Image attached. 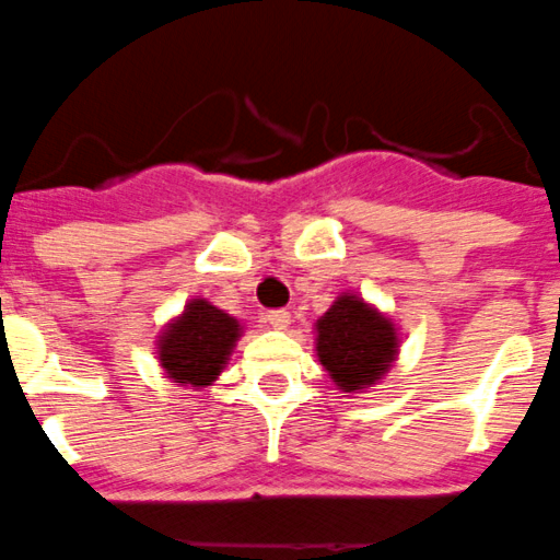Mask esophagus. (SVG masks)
Masks as SVG:
<instances>
[{"label": "esophagus", "instance_id": "obj_1", "mask_svg": "<svg viewBox=\"0 0 560 560\" xmlns=\"http://www.w3.org/2000/svg\"><path fill=\"white\" fill-rule=\"evenodd\" d=\"M266 325H269L271 330H289L291 314L289 311H269V314H266Z\"/></svg>", "mask_w": 560, "mask_h": 560}]
</instances>
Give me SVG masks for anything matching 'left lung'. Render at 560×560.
Returning a JSON list of instances; mask_svg holds the SVG:
<instances>
[{
	"instance_id": "obj_1",
	"label": "left lung",
	"mask_w": 560,
	"mask_h": 560,
	"mask_svg": "<svg viewBox=\"0 0 560 560\" xmlns=\"http://www.w3.org/2000/svg\"><path fill=\"white\" fill-rule=\"evenodd\" d=\"M314 332V352L327 377L350 397L386 381L402 343L392 314L358 291H341L316 319Z\"/></svg>"
}]
</instances>
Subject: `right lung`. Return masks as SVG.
<instances>
[{
  "instance_id": "add662e5",
  "label": "right lung",
  "mask_w": 560,
  "mask_h": 560,
  "mask_svg": "<svg viewBox=\"0 0 560 560\" xmlns=\"http://www.w3.org/2000/svg\"><path fill=\"white\" fill-rule=\"evenodd\" d=\"M241 336L244 322L205 296H194L158 332V366L168 383L199 392L219 381Z\"/></svg>"
}]
</instances>
